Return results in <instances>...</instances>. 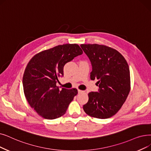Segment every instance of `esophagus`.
<instances>
[{
  "label": "esophagus",
  "instance_id": "34e87169",
  "mask_svg": "<svg viewBox=\"0 0 151 151\" xmlns=\"http://www.w3.org/2000/svg\"><path fill=\"white\" fill-rule=\"evenodd\" d=\"M78 93H83L84 91H81V90H80V89H78Z\"/></svg>",
  "mask_w": 151,
  "mask_h": 151
}]
</instances>
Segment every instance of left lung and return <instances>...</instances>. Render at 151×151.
<instances>
[{
	"label": "left lung",
	"mask_w": 151,
	"mask_h": 151,
	"mask_svg": "<svg viewBox=\"0 0 151 151\" xmlns=\"http://www.w3.org/2000/svg\"><path fill=\"white\" fill-rule=\"evenodd\" d=\"M89 57L93 70L91 80H97L98 92L88 94L84 112L97 119L114 116L125 102L130 91V73L125 58L116 50L97 44H81Z\"/></svg>",
	"instance_id": "obj_1"
}]
</instances>
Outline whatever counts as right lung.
<instances>
[{
	"instance_id": "1",
	"label": "right lung",
	"mask_w": 151,
	"mask_h": 151,
	"mask_svg": "<svg viewBox=\"0 0 151 151\" xmlns=\"http://www.w3.org/2000/svg\"><path fill=\"white\" fill-rule=\"evenodd\" d=\"M82 54L78 44H66L43 50L29 60L23 77V90L30 106L39 116L53 120L66 113L78 90L60 91L56 83L63 75L64 65Z\"/></svg>"
}]
</instances>
